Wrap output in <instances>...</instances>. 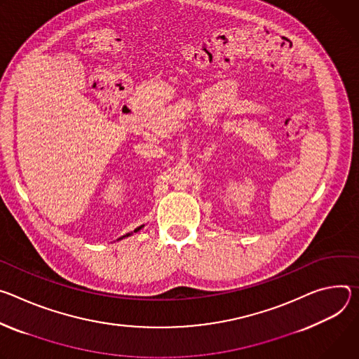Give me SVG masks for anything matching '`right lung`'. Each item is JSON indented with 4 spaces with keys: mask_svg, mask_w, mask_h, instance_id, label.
Returning a JSON list of instances; mask_svg holds the SVG:
<instances>
[{
    "mask_svg": "<svg viewBox=\"0 0 359 359\" xmlns=\"http://www.w3.org/2000/svg\"><path fill=\"white\" fill-rule=\"evenodd\" d=\"M141 228H142V225H141V226H138V228H137V229H135V231H134V232H137V231H140V229H141ZM128 235H130V233H127V235H126V236H128Z\"/></svg>",
    "mask_w": 359,
    "mask_h": 359,
    "instance_id": "obj_1",
    "label": "right lung"
}]
</instances>
